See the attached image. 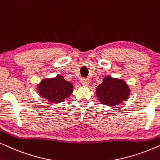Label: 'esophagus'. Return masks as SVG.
I'll return each mask as SVG.
<instances>
[{"mask_svg":"<svg viewBox=\"0 0 160 160\" xmlns=\"http://www.w3.org/2000/svg\"><path fill=\"white\" fill-rule=\"evenodd\" d=\"M82 84L83 85V86H85V87H87L89 86V81L87 79H85V78H84V79L82 80Z\"/></svg>","mask_w":160,"mask_h":160,"instance_id":"34e87169","label":"esophagus"}]
</instances>
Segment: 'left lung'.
I'll list each match as a JSON object with an SVG mask.
<instances>
[{"instance_id": "obj_1", "label": "left lung", "mask_w": 160, "mask_h": 160, "mask_svg": "<svg viewBox=\"0 0 160 160\" xmlns=\"http://www.w3.org/2000/svg\"><path fill=\"white\" fill-rule=\"evenodd\" d=\"M130 94V89L122 78H113L111 75L102 78V82L96 88V96L101 104L115 106L126 101Z\"/></svg>"}]
</instances>
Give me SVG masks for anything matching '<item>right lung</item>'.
<instances>
[{
  "label": "right lung",
  "mask_w": 160,
  "mask_h": 160,
  "mask_svg": "<svg viewBox=\"0 0 160 160\" xmlns=\"http://www.w3.org/2000/svg\"><path fill=\"white\" fill-rule=\"evenodd\" d=\"M72 83L65 80L61 75L43 78L37 85V91L41 98L50 102L60 103L68 98L73 92Z\"/></svg>",
  "instance_id": "add662e5"
}]
</instances>
